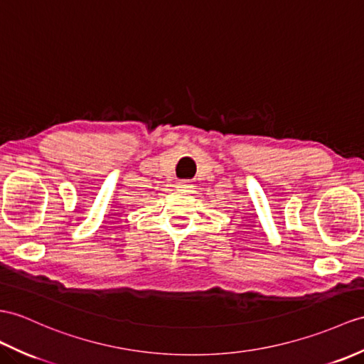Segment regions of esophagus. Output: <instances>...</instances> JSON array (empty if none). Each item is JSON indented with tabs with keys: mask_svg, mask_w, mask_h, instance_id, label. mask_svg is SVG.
Wrapping results in <instances>:
<instances>
[{
	"mask_svg": "<svg viewBox=\"0 0 364 364\" xmlns=\"http://www.w3.org/2000/svg\"><path fill=\"white\" fill-rule=\"evenodd\" d=\"M176 188L181 189V191H184V189H191V188H192V184H191L189 181H180V183H178V186H176Z\"/></svg>",
	"mask_w": 364,
	"mask_h": 364,
	"instance_id": "1",
	"label": "esophagus"
}]
</instances>
